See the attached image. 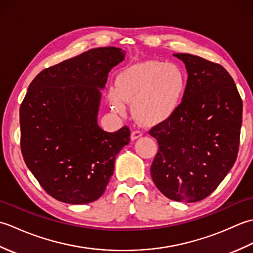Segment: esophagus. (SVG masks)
<instances>
[{"label":"esophagus","mask_w":253,"mask_h":253,"mask_svg":"<svg viewBox=\"0 0 253 253\" xmlns=\"http://www.w3.org/2000/svg\"><path fill=\"white\" fill-rule=\"evenodd\" d=\"M142 136V133H141V131H139V130H133L132 132H131V135H130V138H131V140H137V139H139Z\"/></svg>","instance_id":"34e87169"}]
</instances>
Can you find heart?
Here are the masks:
<instances>
[{"label": "heart", "instance_id": "heart-1", "mask_svg": "<svg viewBox=\"0 0 253 253\" xmlns=\"http://www.w3.org/2000/svg\"><path fill=\"white\" fill-rule=\"evenodd\" d=\"M186 76L179 66L161 61L135 64L117 76L116 87L107 93L117 113L131 104L132 115L143 126L160 125L174 115L186 91Z\"/></svg>", "mask_w": 253, "mask_h": 253}]
</instances>
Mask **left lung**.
I'll list each match as a JSON object with an SVG mask.
<instances>
[{
  "mask_svg": "<svg viewBox=\"0 0 253 253\" xmlns=\"http://www.w3.org/2000/svg\"><path fill=\"white\" fill-rule=\"evenodd\" d=\"M174 56L186 66V91L174 115L149 131L159 143L151 176L165 197L191 203L211 195L232 169L243 101L219 64L187 53Z\"/></svg>",
  "mask_w": 253,
  "mask_h": 253,
  "instance_id": "obj_1",
  "label": "left lung"
}]
</instances>
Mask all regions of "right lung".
<instances>
[{
	"label": "right lung",
	"mask_w": 253,
	"mask_h": 253,
	"mask_svg": "<svg viewBox=\"0 0 253 253\" xmlns=\"http://www.w3.org/2000/svg\"><path fill=\"white\" fill-rule=\"evenodd\" d=\"M125 51L91 49L45 68L32 80L20 105V147L26 165L56 200L85 204L99 199L114 173L117 153L130 130L98 125L101 90Z\"/></svg>",
	"instance_id": "add662e5"
}]
</instances>
